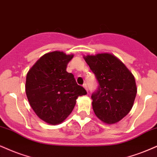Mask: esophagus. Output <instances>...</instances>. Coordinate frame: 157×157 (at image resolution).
Returning <instances> with one entry per match:
<instances>
[{"instance_id": "34e87169", "label": "esophagus", "mask_w": 157, "mask_h": 157, "mask_svg": "<svg viewBox=\"0 0 157 157\" xmlns=\"http://www.w3.org/2000/svg\"><path fill=\"white\" fill-rule=\"evenodd\" d=\"M83 86H84V89H85V90H86V91H87V92H88L87 84H86V83H84V84H83Z\"/></svg>"}]
</instances>
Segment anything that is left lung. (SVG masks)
<instances>
[{"mask_svg":"<svg viewBox=\"0 0 157 157\" xmlns=\"http://www.w3.org/2000/svg\"><path fill=\"white\" fill-rule=\"evenodd\" d=\"M98 86L92 94L96 116L106 124L122 119L132 109L137 88L134 76L118 58L111 54L84 57Z\"/></svg>","mask_w":157,"mask_h":157,"instance_id":"obj_1","label":"left lung"}]
</instances>
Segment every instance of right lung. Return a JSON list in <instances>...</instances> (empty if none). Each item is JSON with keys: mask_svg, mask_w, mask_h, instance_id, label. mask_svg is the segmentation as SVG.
Segmentation results:
<instances>
[{"mask_svg": "<svg viewBox=\"0 0 157 157\" xmlns=\"http://www.w3.org/2000/svg\"><path fill=\"white\" fill-rule=\"evenodd\" d=\"M73 55L52 52L42 56L27 74L25 92L33 110L51 124H60L70 115L78 96L86 91L67 73Z\"/></svg>", "mask_w": 157, "mask_h": 157, "instance_id": "obj_1", "label": "right lung"}]
</instances>
